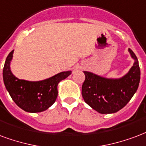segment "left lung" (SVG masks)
Segmentation results:
<instances>
[{
  "label": "left lung",
  "mask_w": 146,
  "mask_h": 146,
  "mask_svg": "<svg viewBox=\"0 0 146 146\" xmlns=\"http://www.w3.org/2000/svg\"><path fill=\"white\" fill-rule=\"evenodd\" d=\"M135 60L127 74L119 78H108L92 72H83L86 79L82 86V95L86 104L100 113L119 111L131 100L139 88L140 68L135 53L128 49Z\"/></svg>",
  "instance_id": "1"
}]
</instances>
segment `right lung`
<instances>
[{
  "label": "right lung",
  "mask_w": 146,
  "mask_h": 146,
  "mask_svg": "<svg viewBox=\"0 0 146 146\" xmlns=\"http://www.w3.org/2000/svg\"><path fill=\"white\" fill-rule=\"evenodd\" d=\"M14 50L7 55L3 69V79L7 92L18 107L29 113L44 111L51 107L57 97V86L60 81L72 74V71L62 72L41 81L19 79L11 71V61Z\"/></svg>",
  "instance_id": "right-lung-1"
}]
</instances>
